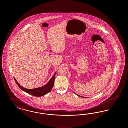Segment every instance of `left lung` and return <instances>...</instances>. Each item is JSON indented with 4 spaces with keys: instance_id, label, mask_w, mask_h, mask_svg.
I'll list each match as a JSON object with an SVG mask.
<instances>
[{
    "instance_id": "left-lung-1",
    "label": "left lung",
    "mask_w": 128,
    "mask_h": 128,
    "mask_svg": "<svg viewBox=\"0 0 128 128\" xmlns=\"http://www.w3.org/2000/svg\"><path fill=\"white\" fill-rule=\"evenodd\" d=\"M75 94H76L75 92H74ZM77 96H80V97H82V96H79V95H78V94H76Z\"/></svg>"
}]
</instances>
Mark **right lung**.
I'll return each instance as SVG.
<instances>
[{"label":"right lung","mask_w":128,"mask_h":128,"mask_svg":"<svg viewBox=\"0 0 128 128\" xmlns=\"http://www.w3.org/2000/svg\"><path fill=\"white\" fill-rule=\"evenodd\" d=\"M56 73V72L46 84L40 87H38V88H34L32 89H26L23 87L22 86H21L18 84L16 80L14 78V79L17 84L20 87V88L22 91L28 93L30 95L34 96H42L48 93L49 92L51 91V89H52L53 86L54 84Z\"/></svg>","instance_id":"1"}]
</instances>
